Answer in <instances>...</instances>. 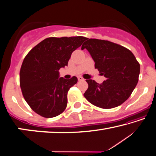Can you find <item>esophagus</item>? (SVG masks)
I'll use <instances>...</instances> for the list:
<instances>
[{
	"label": "esophagus",
	"mask_w": 156,
	"mask_h": 156,
	"mask_svg": "<svg viewBox=\"0 0 156 156\" xmlns=\"http://www.w3.org/2000/svg\"><path fill=\"white\" fill-rule=\"evenodd\" d=\"M78 80H84V78H83V77H81V76H78Z\"/></svg>",
	"instance_id": "obj_1"
}]
</instances>
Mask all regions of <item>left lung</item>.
Instances as JSON below:
<instances>
[{"label":"left lung","mask_w":156,"mask_h":156,"mask_svg":"<svg viewBox=\"0 0 156 156\" xmlns=\"http://www.w3.org/2000/svg\"><path fill=\"white\" fill-rule=\"evenodd\" d=\"M81 49H87L95 62V69L106 79L101 84L86 80L84 97L102 108L118 106L129 98L139 80L140 64L128 49L108 41L87 38Z\"/></svg>","instance_id":"obj_1"}]
</instances>
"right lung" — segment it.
<instances>
[{
  "mask_svg": "<svg viewBox=\"0 0 156 156\" xmlns=\"http://www.w3.org/2000/svg\"><path fill=\"white\" fill-rule=\"evenodd\" d=\"M87 38H45L25 57L20 73V87L27 104L45 118L59 115L66 109L67 93L78 78H59V70L68 65L72 52Z\"/></svg>",
  "mask_w": 156,
  "mask_h": 156,
  "instance_id": "add662e5",
  "label": "right lung"
}]
</instances>
